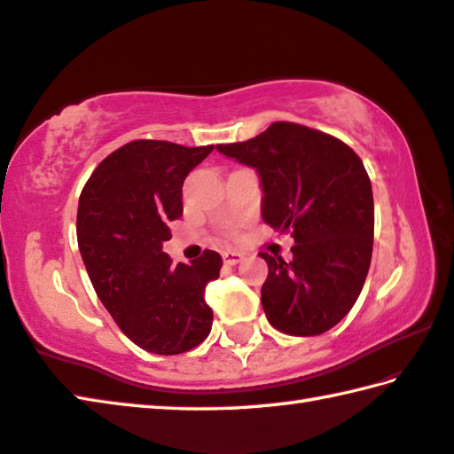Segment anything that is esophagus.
Returning <instances> with one entry per match:
<instances>
[{"label": "esophagus", "mask_w": 454, "mask_h": 454, "mask_svg": "<svg viewBox=\"0 0 454 454\" xmlns=\"http://www.w3.org/2000/svg\"><path fill=\"white\" fill-rule=\"evenodd\" d=\"M222 260H224L226 266H236V263L244 260V255L240 252H224L222 254Z\"/></svg>", "instance_id": "34e87169"}]
</instances>
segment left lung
<instances>
[{"label":"left lung","mask_w":454,"mask_h":454,"mask_svg":"<svg viewBox=\"0 0 454 454\" xmlns=\"http://www.w3.org/2000/svg\"><path fill=\"white\" fill-rule=\"evenodd\" d=\"M216 151L258 172L263 222L292 230V262L260 254L268 263L262 306L270 324L301 337L340 324L359 298L373 252V191L364 162L335 137L284 121Z\"/></svg>","instance_id":"left-lung-1"}]
</instances>
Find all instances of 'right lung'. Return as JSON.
<instances>
[{
	"mask_svg": "<svg viewBox=\"0 0 454 454\" xmlns=\"http://www.w3.org/2000/svg\"><path fill=\"white\" fill-rule=\"evenodd\" d=\"M214 146L133 141L98 164L81 192L77 242L98 300L145 351L178 356L212 329L206 286L222 258L206 250L176 263L162 252L183 214V183Z\"/></svg>",
	"mask_w": 454,
	"mask_h": 454,
	"instance_id": "1",
	"label": "right lung"
}]
</instances>
